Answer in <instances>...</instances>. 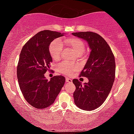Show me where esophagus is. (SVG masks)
Here are the masks:
<instances>
[{"mask_svg":"<svg viewBox=\"0 0 134 134\" xmlns=\"http://www.w3.org/2000/svg\"><path fill=\"white\" fill-rule=\"evenodd\" d=\"M65 82L67 83H72V80L69 78H65Z\"/></svg>","mask_w":134,"mask_h":134,"instance_id":"esophagus-1","label":"esophagus"}]
</instances>
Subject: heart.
<instances>
[{
  "label": "heart",
  "instance_id": "b5f03b06",
  "mask_svg": "<svg viewBox=\"0 0 134 134\" xmlns=\"http://www.w3.org/2000/svg\"><path fill=\"white\" fill-rule=\"evenodd\" d=\"M63 43H66L70 46L77 54H82L85 50V44L83 41L78 37H70L66 40H55L52 42L49 47V52L51 57L54 60H60L61 52L63 48ZM77 69V66L71 63L63 62L57 66L58 71L60 73L69 75L75 72Z\"/></svg>",
  "mask_w": 134,
  "mask_h": 134
}]
</instances>
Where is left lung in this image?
Segmentation results:
<instances>
[{
	"label": "left lung",
	"instance_id": "1",
	"mask_svg": "<svg viewBox=\"0 0 134 134\" xmlns=\"http://www.w3.org/2000/svg\"><path fill=\"white\" fill-rule=\"evenodd\" d=\"M87 41L91 49L89 57L80 77L88 79V82L82 83L72 80L75 85L74 103L84 110H93L100 106L107 99L113 85L115 75V62L112 50L100 35L92 32L72 33Z\"/></svg>",
	"mask_w": 134,
	"mask_h": 134
}]
</instances>
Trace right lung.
Here are the masks:
<instances>
[{"instance_id":"add662e5","label":"right lung","mask_w":134,"mask_h":134,"mask_svg":"<svg viewBox=\"0 0 134 134\" xmlns=\"http://www.w3.org/2000/svg\"><path fill=\"white\" fill-rule=\"evenodd\" d=\"M64 34L45 30L33 36L22 47L17 75L19 87L27 102L36 109H44L54 104L65 83L62 75L48 80L44 76L52 62L49 46Z\"/></svg>"}]
</instances>
